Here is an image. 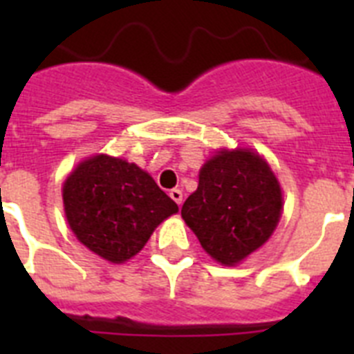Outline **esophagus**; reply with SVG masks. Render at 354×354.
I'll list each match as a JSON object with an SVG mask.
<instances>
[{"label":"esophagus","instance_id":"1","mask_svg":"<svg viewBox=\"0 0 354 354\" xmlns=\"http://www.w3.org/2000/svg\"><path fill=\"white\" fill-rule=\"evenodd\" d=\"M170 196L177 205L183 204V192L180 189H170Z\"/></svg>","mask_w":354,"mask_h":354}]
</instances>
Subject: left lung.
<instances>
[{
  "instance_id": "1",
  "label": "left lung",
  "mask_w": 354,
  "mask_h": 354,
  "mask_svg": "<svg viewBox=\"0 0 354 354\" xmlns=\"http://www.w3.org/2000/svg\"><path fill=\"white\" fill-rule=\"evenodd\" d=\"M282 212V192L261 156L221 150L200 170L198 187L180 214L205 252L232 266L270 239Z\"/></svg>"
}]
</instances>
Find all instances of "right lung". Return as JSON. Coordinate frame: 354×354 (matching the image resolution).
Listing matches in <instances>:
<instances>
[{"label":"right lung","instance_id":"right-lung-1","mask_svg":"<svg viewBox=\"0 0 354 354\" xmlns=\"http://www.w3.org/2000/svg\"><path fill=\"white\" fill-rule=\"evenodd\" d=\"M64 204L77 239L111 262L136 255L154 228L179 211L147 171L108 156H95L72 171Z\"/></svg>","mask_w":354,"mask_h":354}]
</instances>
